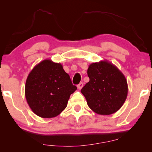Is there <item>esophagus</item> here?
Listing matches in <instances>:
<instances>
[{
  "label": "esophagus",
  "mask_w": 152,
  "mask_h": 152,
  "mask_svg": "<svg viewBox=\"0 0 152 152\" xmlns=\"http://www.w3.org/2000/svg\"><path fill=\"white\" fill-rule=\"evenodd\" d=\"M83 86H84V84H83L82 82H80V84L77 85V88L79 89V90H81V89L82 88Z\"/></svg>",
  "instance_id": "obj_1"
}]
</instances>
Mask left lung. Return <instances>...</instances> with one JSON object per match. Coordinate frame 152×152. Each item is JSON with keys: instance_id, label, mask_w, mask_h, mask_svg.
<instances>
[{"instance_id": "left-lung-1", "label": "left lung", "mask_w": 152, "mask_h": 152, "mask_svg": "<svg viewBox=\"0 0 152 152\" xmlns=\"http://www.w3.org/2000/svg\"><path fill=\"white\" fill-rule=\"evenodd\" d=\"M87 74L90 80L81 90L89 108L99 115L117 112L125 102L127 82L115 65L103 60L89 65Z\"/></svg>"}]
</instances>
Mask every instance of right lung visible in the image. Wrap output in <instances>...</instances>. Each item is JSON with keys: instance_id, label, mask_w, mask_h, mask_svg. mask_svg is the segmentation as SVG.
<instances>
[{"instance_id": "obj_1", "label": "right lung", "mask_w": 152, "mask_h": 152, "mask_svg": "<svg viewBox=\"0 0 152 152\" xmlns=\"http://www.w3.org/2000/svg\"><path fill=\"white\" fill-rule=\"evenodd\" d=\"M76 90L61 64L45 59L29 73L25 95L29 107L36 115L51 118L66 109L70 95Z\"/></svg>"}]
</instances>
